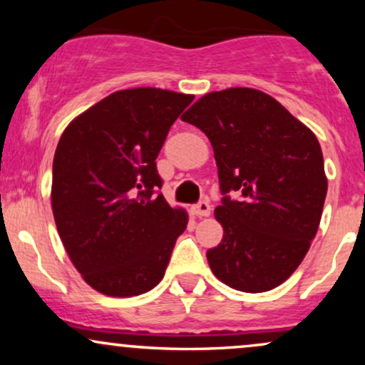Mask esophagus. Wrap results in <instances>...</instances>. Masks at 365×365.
Listing matches in <instances>:
<instances>
[{
    "mask_svg": "<svg viewBox=\"0 0 365 365\" xmlns=\"http://www.w3.org/2000/svg\"><path fill=\"white\" fill-rule=\"evenodd\" d=\"M194 215L202 217V216H209L211 215V204L207 200H200L194 206Z\"/></svg>",
    "mask_w": 365,
    "mask_h": 365,
    "instance_id": "esophagus-1",
    "label": "esophagus"
}]
</instances>
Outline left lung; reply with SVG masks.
Masks as SVG:
<instances>
[{
	"label": "left lung",
	"instance_id": "8db88e82",
	"mask_svg": "<svg viewBox=\"0 0 365 365\" xmlns=\"http://www.w3.org/2000/svg\"><path fill=\"white\" fill-rule=\"evenodd\" d=\"M182 120L207 135L225 195L215 211L223 240L207 250L211 271L235 290H273L300 266L319 228L328 192L319 142L274 98L249 87L209 92Z\"/></svg>",
	"mask_w": 365,
	"mask_h": 365
}]
</instances>
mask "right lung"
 Wrapping results in <instances>:
<instances>
[{
    "instance_id": "add662e5",
    "label": "right lung",
    "mask_w": 365,
    "mask_h": 365,
    "mask_svg": "<svg viewBox=\"0 0 365 365\" xmlns=\"http://www.w3.org/2000/svg\"><path fill=\"white\" fill-rule=\"evenodd\" d=\"M194 96L137 87L113 92L63 132L51 206L70 261L94 290L135 297L165 276L188 216L163 194L156 158Z\"/></svg>"
}]
</instances>
